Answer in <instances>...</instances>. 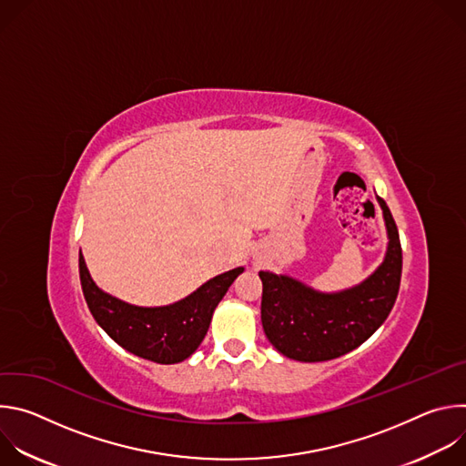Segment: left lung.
I'll use <instances>...</instances> for the list:
<instances>
[{"label": "left lung", "instance_id": "1", "mask_svg": "<svg viewBox=\"0 0 466 466\" xmlns=\"http://www.w3.org/2000/svg\"><path fill=\"white\" fill-rule=\"evenodd\" d=\"M383 210L389 248L380 269L361 286L322 295L300 282L259 271L261 324L271 345L297 361L339 358L365 343L389 317L400 289L402 247L396 223L385 201Z\"/></svg>", "mask_w": 466, "mask_h": 466}]
</instances>
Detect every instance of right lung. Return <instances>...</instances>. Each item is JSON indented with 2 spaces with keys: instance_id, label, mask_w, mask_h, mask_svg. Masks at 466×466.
Wrapping results in <instances>:
<instances>
[{
  "instance_id": "right-lung-1",
  "label": "right lung",
  "mask_w": 466,
  "mask_h": 466,
  "mask_svg": "<svg viewBox=\"0 0 466 466\" xmlns=\"http://www.w3.org/2000/svg\"><path fill=\"white\" fill-rule=\"evenodd\" d=\"M243 268L223 273L184 300L164 308H138L103 293L79 254V275L86 304L106 334L125 350L171 365L189 358L205 339L212 313Z\"/></svg>"
}]
</instances>
